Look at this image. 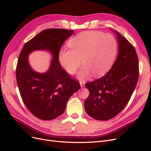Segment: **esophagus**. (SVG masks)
I'll list each match as a JSON object with an SVG mask.
<instances>
[{"label": "esophagus", "mask_w": 151, "mask_h": 151, "mask_svg": "<svg viewBox=\"0 0 151 151\" xmlns=\"http://www.w3.org/2000/svg\"><path fill=\"white\" fill-rule=\"evenodd\" d=\"M79 83H80L81 88H84V86H85V82L84 81H80Z\"/></svg>", "instance_id": "esophagus-1"}]
</instances>
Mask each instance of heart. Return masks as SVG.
Masks as SVG:
<instances>
[{
    "mask_svg": "<svg viewBox=\"0 0 151 151\" xmlns=\"http://www.w3.org/2000/svg\"><path fill=\"white\" fill-rule=\"evenodd\" d=\"M68 46L70 50L60 51L59 62L69 74H74L83 63L78 73L79 79H86L91 74L96 77L106 74L113 64L117 50L113 35L95 31L77 34L68 41Z\"/></svg>",
    "mask_w": 151,
    "mask_h": 151,
    "instance_id": "heart-1",
    "label": "heart"
}]
</instances>
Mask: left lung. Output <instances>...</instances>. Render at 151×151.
Wrapping results in <instances>:
<instances>
[{
	"label": "left lung",
	"instance_id": "left-lung-1",
	"mask_svg": "<svg viewBox=\"0 0 151 151\" xmlns=\"http://www.w3.org/2000/svg\"><path fill=\"white\" fill-rule=\"evenodd\" d=\"M119 45L115 62L101 78L86 83L89 91L84 101L88 115L98 120H108L125 107L135 88L139 78V60L135 48L117 32Z\"/></svg>",
	"mask_w": 151,
	"mask_h": 151
}]
</instances>
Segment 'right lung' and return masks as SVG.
<instances>
[{"mask_svg": "<svg viewBox=\"0 0 151 151\" xmlns=\"http://www.w3.org/2000/svg\"><path fill=\"white\" fill-rule=\"evenodd\" d=\"M73 30L51 28L40 32L26 43L17 61L16 79L26 108L34 116L43 120L56 118L64 112L68 99L81 86L63 70L58 55L63 42ZM36 50H46L53 58L49 69L39 73L32 69L28 55Z\"/></svg>", "mask_w": 151, "mask_h": 151, "instance_id": "1", "label": "right lung"}]
</instances>
